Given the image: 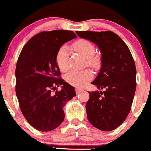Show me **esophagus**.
Here are the masks:
<instances>
[{
    "label": "esophagus",
    "mask_w": 151,
    "mask_h": 151,
    "mask_svg": "<svg viewBox=\"0 0 151 151\" xmlns=\"http://www.w3.org/2000/svg\"><path fill=\"white\" fill-rule=\"evenodd\" d=\"M81 89H76V94H79L81 92Z\"/></svg>",
    "instance_id": "34e87169"
}]
</instances>
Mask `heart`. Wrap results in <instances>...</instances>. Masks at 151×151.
Instances as JSON below:
<instances>
[{
  "label": "heart",
  "instance_id": "b5f03b06",
  "mask_svg": "<svg viewBox=\"0 0 151 151\" xmlns=\"http://www.w3.org/2000/svg\"><path fill=\"white\" fill-rule=\"evenodd\" d=\"M73 47L78 53L86 58L89 66L97 68L99 65L100 59L98 56L95 55V47L92 42L87 40H80L73 45ZM69 61L68 48L66 47H62L58 51L56 57L57 66L62 72H66L69 69ZM92 78L93 74L89 70L82 71L73 70L68 73L65 76L67 82L76 87H82L92 80Z\"/></svg>",
  "mask_w": 151,
  "mask_h": 151
}]
</instances>
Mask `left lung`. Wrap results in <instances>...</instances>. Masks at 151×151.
<instances>
[{
    "mask_svg": "<svg viewBox=\"0 0 151 151\" xmlns=\"http://www.w3.org/2000/svg\"><path fill=\"white\" fill-rule=\"evenodd\" d=\"M76 34L96 44L102 54V67L92 83L104 91L89 92L88 120L101 131H112L125 121L131 111L137 86L134 59L126 43L112 31Z\"/></svg>",
    "mask_w": 151,
    "mask_h": 151,
    "instance_id": "1",
    "label": "left lung"
}]
</instances>
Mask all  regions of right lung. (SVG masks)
Wrapping results in <instances>:
<instances>
[{
    "instance_id": "1",
    "label": "right lung",
    "mask_w": 151,
    "mask_h": 151,
    "mask_svg": "<svg viewBox=\"0 0 151 151\" xmlns=\"http://www.w3.org/2000/svg\"><path fill=\"white\" fill-rule=\"evenodd\" d=\"M76 37L72 31H42L30 39L20 52L15 70L16 95L25 120L38 131H50L60 126L64 106L76 96L73 86L60 78L56 62L61 46ZM59 86L62 89L57 91Z\"/></svg>"
}]
</instances>
